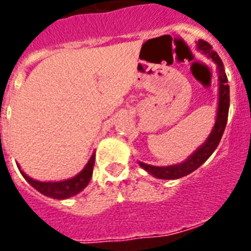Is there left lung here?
I'll use <instances>...</instances> for the list:
<instances>
[{
    "mask_svg": "<svg viewBox=\"0 0 251 251\" xmlns=\"http://www.w3.org/2000/svg\"><path fill=\"white\" fill-rule=\"evenodd\" d=\"M197 48L199 50L202 51L203 54L208 55L214 60L217 65V73H219V83H220V88H219V108H217V117L215 126L211 130V134L208 136L206 142L201 146L194 154L188 157L183 163L174 166H167V167H156V166L146 165L139 162L142 168H145L147 172L153 175L157 178L162 179H176L181 178L183 176H187L195 170L200 167L206 159L211 156L214 151L216 150L219 143L221 141V137L225 130L226 123H227V115H229V105H230V88L227 85V76H226L225 69H224V64L221 59L219 57L216 51L212 50V46L205 41V40H199L197 43Z\"/></svg>",
    "mask_w": 251,
    "mask_h": 251,
    "instance_id": "obj_1",
    "label": "left lung"
}]
</instances>
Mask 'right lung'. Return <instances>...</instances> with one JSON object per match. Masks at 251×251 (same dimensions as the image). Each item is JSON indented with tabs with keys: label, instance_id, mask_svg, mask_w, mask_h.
<instances>
[{
	"label": "right lung",
	"instance_id": "obj_1",
	"mask_svg": "<svg viewBox=\"0 0 251 251\" xmlns=\"http://www.w3.org/2000/svg\"><path fill=\"white\" fill-rule=\"evenodd\" d=\"M94 162H95V153H93L92 158L89 159V162L86 163V166L84 167V170L81 171L80 174L76 175L75 177L70 179H66V181H60V182H40L36 179H32L22 172L21 175L25 177V179L30 183L34 188H36L37 191L41 192L43 195L49 197H52V199H57V200H63V199H68V197H72L74 195L79 194L81 190L88 186L90 178H92L93 175V168H94ZM19 167V166H17Z\"/></svg>",
	"mask_w": 251,
	"mask_h": 251
}]
</instances>
